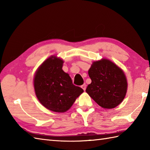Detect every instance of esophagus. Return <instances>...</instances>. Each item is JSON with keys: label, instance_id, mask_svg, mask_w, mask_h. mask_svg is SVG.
Instances as JSON below:
<instances>
[{"label": "esophagus", "instance_id": "1", "mask_svg": "<svg viewBox=\"0 0 150 150\" xmlns=\"http://www.w3.org/2000/svg\"><path fill=\"white\" fill-rule=\"evenodd\" d=\"M81 88H82V89H83L84 91H85V90H86V84H84L83 85H82V86H81Z\"/></svg>", "mask_w": 150, "mask_h": 150}]
</instances>
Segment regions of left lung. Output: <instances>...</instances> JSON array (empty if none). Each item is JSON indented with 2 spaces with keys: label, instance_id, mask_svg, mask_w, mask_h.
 Masks as SVG:
<instances>
[{
  "label": "left lung",
  "instance_id": "8db88e82",
  "mask_svg": "<svg viewBox=\"0 0 150 150\" xmlns=\"http://www.w3.org/2000/svg\"><path fill=\"white\" fill-rule=\"evenodd\" d=\"M91 83L86 93L104 109L117 107L123 101L128 81L123 70L108 59L94 61L88 70Z\"/></svg>",
  "mask_w": 150,
  "mask_h": 150
}]
</instances>
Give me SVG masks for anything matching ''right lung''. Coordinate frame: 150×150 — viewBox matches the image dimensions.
I'll use <instances>...</instances> for the list:
<instances>
[{
    "instance_id": "1",
    "label": "right lung",
    "mask_w": 150,
    "mask_h": 150,
    "mask_svg": "<svg viewBox=\"0 0 150 150\" xmlns=\"http://www.w3.org/2000/svg\"><path fill=\"white\" fill-rule=\"evenodd\" d=\"M64 60L52 55L41 64L35 73L33 86L38 100L53 112L64 113L72 106L84 90L72 83L62 70Z\"/></svg>"
}]
</instances>
